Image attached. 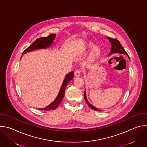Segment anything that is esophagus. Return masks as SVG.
Wrapping results in <instances>:
<instances>
[{
  "mask_svg": "<svg viewBox=\"0 0 147 147\" xmlns=\"http://www.w3.org/2000/svg\"><path fill=\"white\" fill-rule=\"evenodd\" d=\"M81 74V70L80 69H76L74 71V75L76 77H79Z\"/></svg>",
  "mask_w": 147,
  "mask_h": 147,
  "instance_id": "obj_1",
  "label": "esophagus"
}]
</instances>
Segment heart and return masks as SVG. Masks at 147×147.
Masks as SVG:
<instances>
[{"instance_id": "heart-1", "label": "heart", "mask_w": 147, "mask_h": 147, "mask_svg": "<svg viewBox=\"0 0 147 147\" xmlns=\"http://www.w3.org/2000/svg\"><path fill=\"white\" fill-rule=\"evenodd\" d=\"M95 45L90 41H87L84 42L81 47V49L82 52H87L90 50H92L90 56H89V60H94L96 59L99 55H100V50L98 47H94Z\"/></svg>"}]
</instances>
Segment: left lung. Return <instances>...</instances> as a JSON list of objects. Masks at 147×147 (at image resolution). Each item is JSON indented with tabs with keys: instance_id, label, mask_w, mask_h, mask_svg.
Wrapping results in <instances>:
<instances>
[{
	"instance_id": "obj_1",
	"label": "left lung",
	"mask_w": 147,
	"mask_h": 147,
	"mask_svg": "<svg viewBox=\"0 0 147 147\" xmlns=\"http://www.w3.org/2000/svg\"><path fill=\"white\" fill-rule=\"evenodd\" d=\"M108 39L109 40V41L111 42L112 44V47H111V52L109 53V55H111L112 53H121V54H124V55H128L127 53L125 51V50L124 49L123 47L121 46V45L120 44L119 40H118L117 39H114V38H110V37H108ZM129 59H130V57L129 56H128ZM84 99H85V100L86 102H87V103L88 104V105L94 111H100V109L95 108V107H94L93 105H92L87 100V96H86V91L85 90V92H84Z\"/></svg>"
}]
</instances>
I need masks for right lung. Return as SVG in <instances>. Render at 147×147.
<instances>
[{"mask_svg": "<svg viewBox=\"0 0 147 147\" xmlns=\"http://www.w3.org/2000/svg\"><path fill=\"white\" fill-rule=\"evenodd\" d=\"M56 34H51L48 35L47 37H42L39 38L35 40L34 42L31 44L30 47H28L23 53L22 55L26 53L27 52H31L32 51L37 49H43L46 48L49 46L51 45L52 42H53L54 39L55 38ZM23 55L21 57H22ZM74 77V73L73 71H71L67 74L65 78V80L63 81V82L62 84V86L61 87L60 90L59 91V93L56 97V98L55 99V100L52 102L49 105L48 107L44 108H38L39 110H44V111H49V110H53L56 109L59 105L61 103L63 98L65 95V92L66 90V87L67 86V84Z\"/></svg>", "mask_w": 147, "mask_h": 147, "instance_id": "right-lung-1", "label": "right lung"}]
</instances>
